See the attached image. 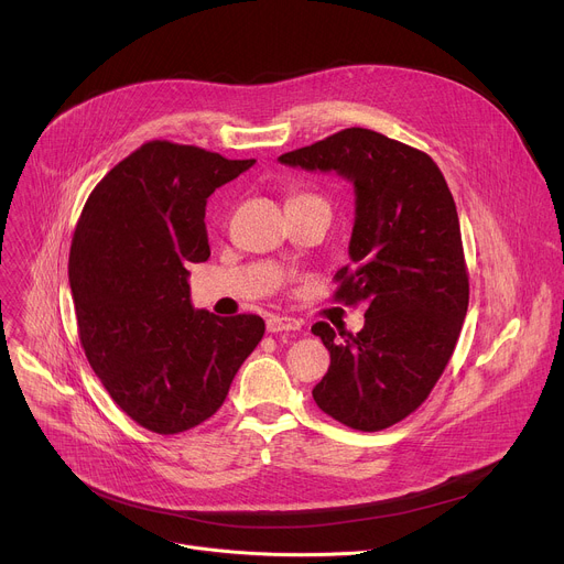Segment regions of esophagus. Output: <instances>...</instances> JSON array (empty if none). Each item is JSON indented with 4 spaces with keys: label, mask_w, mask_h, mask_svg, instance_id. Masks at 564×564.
<instances>
[{
    "label": "esophagus",
    "mask_w": 564,
    "mask_h": 564,
    "mask_svg": "<svg viewBox=\"0 0 564 564\" xmlns=\"http://www.w3.org/2000/svg\"><path fill=\"white\" fill-rule=\"evenodd\" d=\"M301 321L294 316H270L268 318V333H290L301 330Z\"/></svg>",
    "instance_id": "34e87169"
}]
</instances>
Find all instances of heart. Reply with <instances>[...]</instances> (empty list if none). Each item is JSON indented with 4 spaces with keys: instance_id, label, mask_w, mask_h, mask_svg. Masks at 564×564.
Listing matches in <instances>:
<instances>
[{
    "instance_id": "1",
    "label": "heart",
    "mask_w": 564,
    "mask_h": 564,
    "mask_svg": "<svg viewBox=\"0 0 564 564\" xmlns=\"http://www.w3.org/2000/svg\"><path fill=\"white\" fill-rule=\"evenodd\" d=\"M296 198H316V196H296Z\"/></svg>"
}]
</instances>
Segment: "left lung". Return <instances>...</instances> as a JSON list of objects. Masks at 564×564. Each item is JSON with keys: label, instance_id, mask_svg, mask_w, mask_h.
<instances>
[{"label": "left lung", "instance_id": "8db88e82", "mask_svg": "<svg viewBox=\"0 0 564 564\" xmlns=\"http://www.w3.org/2000/svg\"><path fill=\"white\" fill-rule=\"evenodd\" d=\"M279 160L355 187L350 265L335 274V299L364 303L366 326L357 335L312 326L330 350L312 397L355 431H383L424 404L464 324L468 272L453 194L429 153L361 127Z\"/></svg>", "mask_w": 564, "mask_h": 564}]
</instances>
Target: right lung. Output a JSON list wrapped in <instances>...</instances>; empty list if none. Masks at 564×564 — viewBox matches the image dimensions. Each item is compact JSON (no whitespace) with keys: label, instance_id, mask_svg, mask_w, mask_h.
<instances>
[{"label":"right lung","instance_id":"add662e5","mask_svg":"<svg viewBox=\"0 0 564 564\" xmlns=\"http://www.w3.org/2000/svg\"><path fill=\"white\" fill-rule=\"evenodd\" d=\"M257 160L170 140L129 153L73 231L68 283L79 344L116 404L176 435L209 420L265 333L257 314L194 310L187 265L209 259L205 205Z\"/></svg>","mask_w":564,"mask_h":564}]
</instances>
